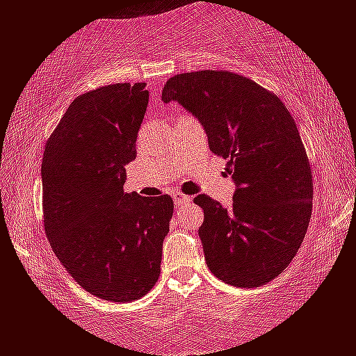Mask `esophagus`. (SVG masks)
Masks as SVG:
<instances>
[{"instance_id":"1","label":"esophagus","mask_w":356,"mask_h":356,"mask_svg":"<svg viewBox=\"0 0 356 356\" xmlns=\"http://www.w3.org/2000/svg\"><path fill=\"white\" fill-rule=\"evenodd\" d=\"M173 201L175 204H185L190 201V196L183 195V193H173Z\"/></svg>"}]
</instances>
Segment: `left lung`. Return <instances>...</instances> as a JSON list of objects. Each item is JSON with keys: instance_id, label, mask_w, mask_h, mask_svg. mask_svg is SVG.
Wrapping results in <instances>:
<instances>
[{"instance_id": "obj_1", "label": "left lung", "mask_w": 356, "mask_h": 356, "mask_svg": "<svg viewBox=\"0 0 356 356\" xmlns=\"http://www.w3.org/2000/svg\"><path fill=\"white\" fill-rule=\"evenodd\" d=\"M161 100L198 117L238 185L227 209L211 196L195 198L209 270L236 287L270 282L291 264L312 216V171L291 112L274 92L227 71L177 74Z\"/></svg>"}]
</instances>
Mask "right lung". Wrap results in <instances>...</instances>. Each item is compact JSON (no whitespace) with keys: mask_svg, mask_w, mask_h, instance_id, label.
Segmentation results:
<instances>
[{"mask_svg":"<svg viewBox=\"0 0 356 356\" xmlns=\"http://www.w3.org/2000/svg\"><path fill=\"white\" fill-rule=\"evenodd\" d=\"M145 82L79 95L44 148V229L56 257L92 296L143 297L160 275L173 200L124 193L148 105Z\"/></svg>","mask_w":356,"mask_h":356,"instance_id":"obj_1","label":"right lung"}]
</instances>
